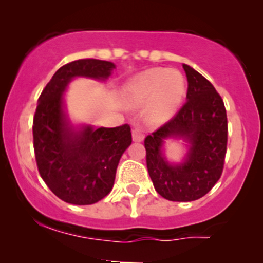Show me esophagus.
Segmentation results:
<instances>
[{"mask_svg":"<svg viewBox=\"0 0 263 263\" xmlns=\"http://www.w3.org/2000/svg\"><path fill=\"white\" fill-rule=\"evenodd\" d=\"M132 139H134V141L136 142H141L142 140L145 139V132L142 131L141 127L136 126L132 128Z\"/></svg>","mask_w":263,"mask_h":263,"instance_id":"34e87169","label":"esophagus"}]
</instances>
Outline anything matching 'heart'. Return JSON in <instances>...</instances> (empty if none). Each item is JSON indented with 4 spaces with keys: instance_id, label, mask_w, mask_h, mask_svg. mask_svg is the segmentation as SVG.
I'll list each match as a JSON object with an SVG mask.
<instances>
[{
    "instance_id": "obj_1",
    "label": "heart",
    "mask_w": 263,
    "mask_h": 263,
    "mask_svg": "<svg viewBox=\"0 0 263 263\" xmlns=\"http://www.w3.org/2000/svg\"><path fill=\"white\" fill-rule=\"evenodd\" d=\"M185 84L177 70L151 68L139 73L123 87V100L129 107L146 104L145 116L150 123L168 121L184 97Z\"/></svg>"
}]
</instances>
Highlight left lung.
Masks as SVG:
<instances>
[{"instance_id": "1", "label": "left lung", "mask_w": 263, "mask_h": 263, "mask_svg": "<svg viewBox=\"0 0 263 263\" xmlns=\"http://www.w3.org/2000/svg\"><path fill=\"white\" fill-rule=\"evenodd\" d=\"M188 81L187 102L176 116L147 135L146 165L155 191L169 201L188 202L205 196L220 179L228 144L224 102L214 85L183 65ZM181 137L191 144L184 163L172 166L161 153L162 140Z\"/></svg>"}]
</instances>
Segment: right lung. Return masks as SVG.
I'll list each match as a JSON object with an SVG mask.
<instances>
[{
	"mask_svg": "<svg viewBox=\"0 0 263 263\" xmlns=\"http://www.w3.org/2000/svg\"><path fill=\"white\" fill-rule=\"evenodd\" d=\"M113 68L115 63L95 58L66 63L38 99L33 119L36 166L49 190L72 205H91L112 191L119 159L131 145L132 135L128 124L75 131L66 121L62 94L76 76L104 80Z\"/></svg>",
	"mask_w": 263,
	"mask_h": 263,
	"instance_id": "add662e5",
	"label": "right lung"
}]
</instances>
